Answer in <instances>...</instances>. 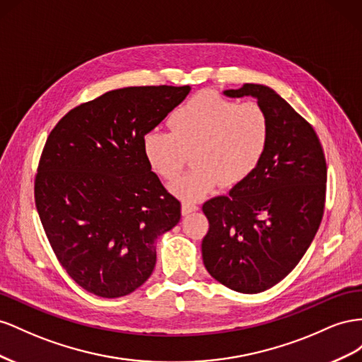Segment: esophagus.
<instances>
[{
  "instance_id": "1",
  "label": "esophagus",
  "mask_w": 362,
  "mask_h": 362,
  "mask_svg": "<svg viewBox=\"0 0 362 362\" xmlns=\"http://www.w3.org/2000/svg\"><path fill=\"white\" fill-rule=\"evenodd\" d=\"M195 211H199V206L197 204H192V203H188V202H185L182 204V215H189V214H192Z\"/></svg>"
}]
</instances>
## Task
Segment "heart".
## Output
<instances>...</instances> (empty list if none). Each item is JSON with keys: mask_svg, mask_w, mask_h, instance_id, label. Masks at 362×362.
Listing matches in <instances>:
<instances>
[{"mask_svg": "<svg viewBox=\"0 0 362 362\" xmlns=\"http://www.w3.org/2000/svg\"><path fill=\"white\" fill-rule=\"evenodd\" d=\"M171 132L150 130L142 148L158 175L173 180L194 151L195 167L171 183V192L195 203L218 189L238 187L259 167L270 142V118L256 101L236 103L202 92L175 107Z\"/></svg>", "mask_w": 362, "mask_h": 362, "instance_id": "b5f03b06", "label": "heart"}]
</instances>
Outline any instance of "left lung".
Masks as SVG:
<instances>
[{"label":"left lung","instance_id":"1","mask_svg":"<svg viewBox=\"0 0 362 362\" xmlns=\"http://www.w3.org/2000/svg\"><path fill=\"white\" fill-rule=\"evenodd\" d=\"M224 94L257 100L270 118V142L249 179L203 204L209 230L202 255L215 281L256 294L281 282L311 245L325 212L327 167L314 127L273 89L245 83Z\"/></svg>","mask_w":362,"mask_h":362}]
</instances>
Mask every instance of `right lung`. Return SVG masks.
<instances>
[{
  "instance_id": "1",
  "label": "right lung",
  "mask_w": 362,
  "mask_h": 362,
  "mask_svg": "<svg viewBox=\"0 0 362 362\" xmlns=\"http://www.w3.org/2000/svg\"><path fill=\"white\" fill-rule=\"evenodd\" d=\"M189 90H109L71 109L48 135L36 209L57 261L83 290L122 297L151 276L154 241L179 223L180 202L151 171L142 139Z\"/></svg>"
}]
</instances>
